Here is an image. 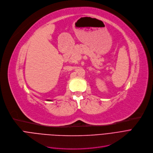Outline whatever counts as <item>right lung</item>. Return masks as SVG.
I'll return each mask as SVG.
<instances>
[{"mask_svg":"<svg viewBox=\"0 0 153 153\" xmlns=\"http://www.w3.org/2000/svg\"><path fill=\"white\" fill-rule=\"evenodd\" d=\"M48 101H49V100H48Z\"/></svg>","mask_w":153,"mask_h":153,"instance_id":"1","label":"right lung"}]
</instances>
